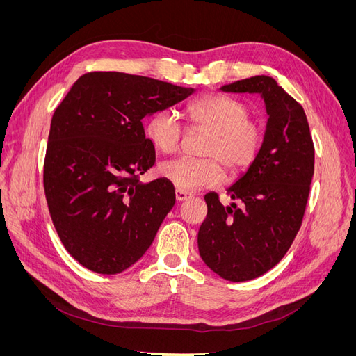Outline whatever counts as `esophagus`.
Here are the masks:
<instances>
[{
    "label": "esophagus",
    "mask_w": 356,
    "mask_h": 356,
    "mask_svg": "<svg viewBox=\"0 0 356 356\" xmlns=\"http://www.w3.org/2000/svg\"><path fill=\"white\" fill-rule=\"evenodd\" d=\"M190 197V195L187 191H181V190H175V199L178 200V202H184V200H187Z\"/></svg>",
    "instance_id": "1"
}]
</instances>
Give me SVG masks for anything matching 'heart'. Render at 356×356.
<instances>
[{
  "label": "heart",
  "mask_w": 356,
  "mask_h": 356,
  "mask_svg": "<svg viewBox=\"0 0 356 356\" xmlns=\"http://www.w3.org/2000/svg\"><path fill=\"white\" fill-rule=\"evenodd\" d=\"M187 118L193 127L209 132L200 154L203 159L178 157L160 163V175L181 191H195L218 186L224 168L230 174L246 170L260 154L264 144L263 124L250 117L242 101L222 93H208L187 105ZM184 126L170 110H159L147 118L145 136L160 153H175Z\"/></svg>",
  "instance_id": "1"
}]
</instances>
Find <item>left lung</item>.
Masks as SVG:
<instances>
[{
    "instance_id": "left-lung-1",
    "label": "left lung",
    "mask_w": 356,
    "mask_h": 356,
    "mask_svg": "<svg viewBox=\"0 0 356 356\" xmlns=\"http://www.w3.org/2000/svg\"><path fill=\"white\" fill-rule=\"evenodd\" d=\"M230 93H260L266 104L264 144L257 160L227 190L241 204L224 208L204 196L208 215L197 245L202 260L225 281L245 282L273 268L297 236L314 177L315 148L303 106L267 75L225 84Z\"/></svg>"
}]
</instances>
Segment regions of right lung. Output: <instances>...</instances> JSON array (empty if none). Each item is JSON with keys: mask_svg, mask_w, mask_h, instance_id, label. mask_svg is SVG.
Instances as JSON below:
<instances>
[{"mask_svg": "<svg viewBox=\"0 0 356 356\" xmlns=\"http://www.w3.org/2000/svg\"><path fill=\"white\" fill-rule=\"evenodd\" d=\"M195 89L124 72L81 75L51 117L42 184L60 242L81 266L115 275L153 243L175 190L143 184L156 161L143 118Z\"/></svg>", "mask_w": 356, "mask_h": 356, "instance_id": "obj_1", "label": "right lung"}]
</instances>
